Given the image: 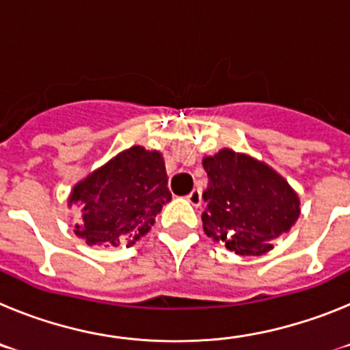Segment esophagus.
Returning a JSON list of instances; mask_svg holds the SVG:
<instances>
[{
    "mask_svg": "<svg viewBox=\"0 0 350 350\" xmlns=\"http://www.w3.org/2000/svg\"><path fill=\"white\" fill-rule=\"evenodd\" d=\"M187 202L191 203V205L198 206L200 203H202V193H200V189H193L189 194H187Z\"/></svg>",
    "mask_w": 350,
    "mask_h": 350,
    "instance_id": "1",
    "label": "esophagus"
}]
</instances>
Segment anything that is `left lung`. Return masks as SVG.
Here are the masks:
<instances>
[{"label": "left lung", "instance_id": "obj_1", "mask_svg": "<svg viewBox=\"0 0 350 350\" xmlns=\"http://www.w3.org/2000/svg\"><path fill=\"white\" fill-rule=\"evenodd\" d=\"M203 230L237 254H265L298 219V194L265 163L222 148L203 159Z\"/></svg>", "mask_w": 350, "mask_h": 350}]
</instances>
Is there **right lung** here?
Returning a JSON list of instances; mask_svg holds the SVG:
<instances>
[{"mask_svg": "<svg viewBox=\"0 0 350 350\" xmlns=\"http://www.w3.org/2000/svg\"><path fill=\"white\" fill-rule=\"evenodd\" d=\"M170 200L163 156L131 147L73 187L70 203L82 212L75 233L89 245L131 247Z\"/></svg>", "mask_w": 350, "mask_h": 350, "instance_id": "right-lung-1", "label": "right lung"}]
</instances>
